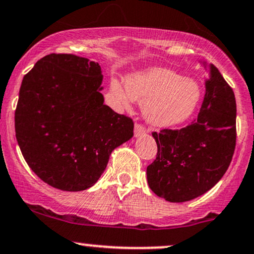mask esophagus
Listing matches in <instances>:
<instances>
[{
    "label": "esophagus",
    "instance_id": "34e87169",
    "mask_svg": "<svg viewBox=\"0 0 254 254\" xmlns=\"http://www.w3.org/2000/svg\"><path fill=\"white\" fill-rule=\"evenodd\" d=\"M133 132H135L136 137H139V136L144 135V133L146 132V130H145V127H143V125L136 123L135 124V131H133Z\"/></svg>",
    "mask_w": 254,
    "mask_h": 254
}]
</instances>
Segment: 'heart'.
Instances as JSON below:
<instances>
[{
    "mask_svg": "<svg viewBox=\"0 0 254 254\" xmlns=\"http://www.w3.org/2000/svg\"><path fill=\"white\" fill-rule=\"evenodd\" d=\"M110 92L119 108L130 109L135 100L142 103L145 121L161 127L187 121L201 99L197 81L182 78L179 73L163 67H150L127 75L125 85L111 79Z\"/></svg>",
    "mask_w": 254,
    "mask_h": 254,
    "instance_id": "obj_1",
    "label": "heart"
}]
</instances>
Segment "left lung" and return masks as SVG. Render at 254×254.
I'll list each match as a JSON object with an SVG mask.
<instances>
[{
	"instance_id": "obj_1",
	"label": "left lung",
	"mask_w": 254,
	"mask_h": 254,
	"mask_svg": "<svg viewBox=\"0 0 254 254\" xmlns=\"http://www.w3.org/2000/svg\"><path fill=\"white\" fill-rule=\"evenodd\" d=\"M206 93L197 118L180 130L152 132L157 155L146 168L149 187L170 202H186L212 189L230 167L237 140L234 92L206 61Z\"/></svg>"
}]
</instances>
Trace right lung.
Segmentation results:
<instances>
[{"label":"right lung","instance_id":"add662e5","mask_svg":"<svg viewBox=\"0 0 254 254\" xmlns=\"http://www.w3.org/2000/svg\"><path fill=\"white\" fill-rule=\"evenodd\" d=\"M99 64L48 54L23 77L15 133L42 181L66 191L92 187L117 146L133 136L132 119L104 104Z\"/></svg>","mask_w":254,"mask_h":254}]
</instances>
